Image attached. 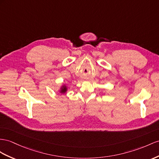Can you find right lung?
Returning a JSON list of instances; mask_svg holds the SVG:
<instances>
[{"instance_id":"right-lung-1","label":"right lung","mask_w":159,"mask_h":159,"mask_svg":"<svg viewBox=\"0 0 159 159\" xmlns=\"http://www.w3.org/2000/svg\"><path fill=\"white\" fill-rule=\"evenodd\" d=\"M68 87H67V85L66 84H62L60 86L58 92L60 93V94H65V93H66V92L68 91Z\"/></svg>"}]
</instances>
